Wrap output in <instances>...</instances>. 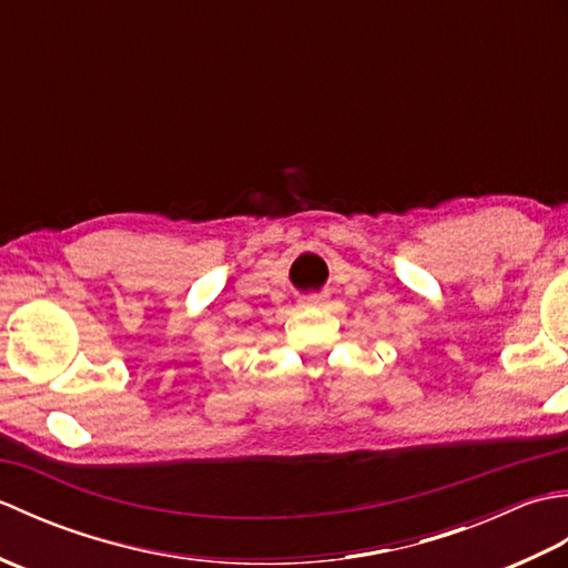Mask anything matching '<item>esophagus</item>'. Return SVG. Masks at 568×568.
Returning <instances> with one entry per match:
<instances>
[{
    "label": "esophagus",
    "mask_w": 568,
    "mask_h": 568,
    "mask_svg": "<svg viewBox=\"0 0 568 568\" xmlns=\"http://www.w3.org/2000/svg\"><path fill=\"white\" fill-rule=\"evenodd\" d=\"M307 305H312V307H324V305H327V295H310L307 297Z\"/></svg>",
    "instance_id": "esophagus-1"
}]
</instances>
